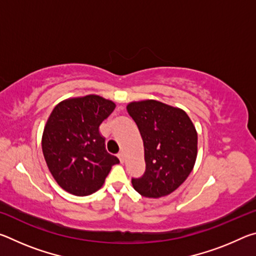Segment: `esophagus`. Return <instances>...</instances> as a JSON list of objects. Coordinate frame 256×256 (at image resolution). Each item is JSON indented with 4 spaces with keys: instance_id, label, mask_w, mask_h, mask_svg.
I'll return each instance as SVG.
<instances>
[{
    "instance_id": "34e87169",
    "label": "esophagus",
    "mask_w": 256,
    "mask_h": 256,
    "mask_svg": "<svg viewBox=\"0 0 256 256\" xmlns=\"http://www.w3.org/2000/svg\"><path fill=\"white\" fill-rule=\"evenodd\" d=\"M118 158H120V162L123 164L124 160H125V154H124V152H120V154H118Z\"/></svg>"
}]
</instances>
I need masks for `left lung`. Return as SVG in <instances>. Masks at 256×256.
<instances>
[{"mask_svg": "<svg viewBox=\"0 0 256 256\" xmlns=\"http://www.w3.org/2000/svg\"><path fill=\"white\" fill-rule=\"evenodd\" d=\"M126 110L141 133L146 166L144 177L132 180L133 188L146 198L166 196L196 164V128L182 108L154 99L128 102Z\"/></svg>", "mask_w": 256, "mask_h": 256, "instance_id": "obj_1", "label": "left lung"}]
</instances>
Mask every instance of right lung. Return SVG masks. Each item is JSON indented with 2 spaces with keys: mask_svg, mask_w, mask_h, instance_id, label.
<instances>
[{
  "mask_svg": "<svg viewBox=\"0 0 256 256\" xmlns=\"http://www.w3.org/2000/svg\"><path fill=\"white\" fill-rule=\"evenodd\" d=\"M115 102L98 94L64 99L45 124L42 148L56 183L76 196L102 188L120 160L107 152L99 125L115 110Z\"/></svg>",
  "mask_w": 256,
  "mask_h": 256,
  "instance_id": "right-lung-1",
  "label": "right lung"
}]
</instances>
